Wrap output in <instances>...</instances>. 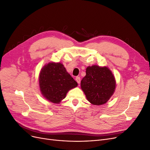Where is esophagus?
<instances>
[{
    "label": "esophagus",
    "mask_w": 150,
    "mask_h": 150,
    "mask_svg": "<svg viewBox=\"0 0 150 150\" xmlns=\"http://www.w3.org/2000/svg\"><path fill=\"white\" fill-rule=\"evenodd\" d=\"M75 80H76V82L78 83L79 84H80V81H81V80H80V76H76V78H75Z\"/></svg>",
    "instance_id": "1"
}]
</instances>
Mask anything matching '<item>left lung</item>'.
<instances>
[{
	"instance_id": "1",
	"label": "left lung",
	"mask_w": 150,
	"mask_h": 150,
	"mask_svg": "<svg viewBox=\"0 0 150 150\" xmlns=\"http://www.w3.org/2000/svg\"><path fill=\"white\" fill-rule=\"evenodd\" d=\"M81 88L88 101L94 105L106 103L115 88V78L106 67H88L86 75L81 81Z\"/></svg>"
}]
</instances>
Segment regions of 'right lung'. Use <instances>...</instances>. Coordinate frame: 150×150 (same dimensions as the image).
<instances>
[{"label": "right lung", "mask_w": 150, "mask_h": 150, "mask_svg": "<svg viewBox=\"0 0 150 150\" xmlns=\"http://www.w3.org/2000/svg\"><path fill=\"white\" fill-rule=\"evenodd\" d=\"M40 90L43 96L53 103H59L67 92L78 84L60 63L49 62L40 71Z\"/></svg>", "instance_id": "obj_1"}]
</instances>
